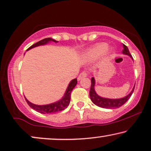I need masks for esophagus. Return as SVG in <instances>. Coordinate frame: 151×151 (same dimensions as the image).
I'll list each match as a JSON object with an SVG mask.
<instances>
[{"label": "esophagus", "mask_w": 151, "mask_h": 151, "mask_svg": "<svg viewBox=\"0 0 151 151\" xmlns=\"http://www.w3.org/2000/svg\"><path fill=\"white\" fill-rule=\"evenodd\" d=\"M86 76H87V73H86V72H85V71H83V72H82L80 74H79V77H78V78H77L78 80H80V79H82V78H83V77H86Z\"/></svg>", "instance_id": "esophagus-1"}]
</instances>
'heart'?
Segmentation results:
<instances>
[{
    "label": "heart",
    "mask_w": 151,
    "mask_h": 151,
    "mask_svg": "<svg viewBox=\"0 0 151 151\" xmlns=\"http://www.w3.org/2000/svg\"><path fill=\"white\" fill-rule=\"evenodd\" d=\"M105 47H106V45L105 43H99V44L96 45L87 52V57L89 59H94V58H97L101 52L104 51V50L105 52H108L109 49L108 48H105Z\"/></svg>",
    "instance_id": "1"
}]
</instances>
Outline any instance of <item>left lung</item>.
I'll return each mask as SVG.
<instances>
[{
    "mask_svg": "<svg viewBox=\"0 0 151 151\" xmlns=\"http://www.w3.org/2000/svg\"><path fill=\"white\" fill-rule=\"evenodd\" d=\"M123 47H124V50H122V52L124 54H126L129 56L132 57V55L130 54L129 51V49L127 47L125 46L124 44H123ZM94 85H95V79L93 77L91 78V88H90V99L91 100V101L94 104L97 105V106L101 107V108H108V109H114V108H118L119 107H121L122 105L124 104L129 99H130L131 96L133 93L134 90V86L133 90L132 91V92L129 94L128 96H127L126 97L122 98V99H105V98H102L101 96H98V94L96 93L95 90H94Z\"/></svg>",
    "mask_w": 151,
    "mask_h": 151,
    "instance_id": "8db88e82",
    "label": "left lung"
}]
</instances>
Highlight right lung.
I'll use <instances>...</instances> for the list:
<instances>
[{
  "instance_id": "1",
  "label": "right lung",
  "mask_w": 151,
  "mask_h": 151,
  "mask_svg": "<svg viewBox=\"0 0 151 151\" xmlns=\"http://www.w3.org/2000/svg\"><path fill=\"white\" fill-rule=\"evenodd\" d=\"M49 41H53V42H58L55 40L51 39V38H46V39L41 40V41H39V42L34 43V44L32 45V46H30L27 50H29V49L34 48L36 46H41V45H44L46 44L47 43L49 42ZM77 83V79H74L73 80L71 81V82L69 84V86L67 88L66 92H65V94L64 97L60 101H58V102L51 103V104L49 105H35L32 103L31 102L27 100L26 98H25V100H26L27 103H28V105L34 110H35L36 111L41 112V113L46 114V113H54V112L61 111V110H65V108H68V106L70 104V97H71V93H72V91L73 88L75 87Z\"/></svg>"
}]
</instances>
